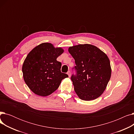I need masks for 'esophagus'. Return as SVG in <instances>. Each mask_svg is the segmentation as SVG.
<instances>
[{"mask_svg": "<svg viewBox=\"0 0 134 134\" xmlns=\"http://www.w3.org/2000/svg\"><path fill=\"white\" fill-rule=\"evenodd\" d=\"M67 74L68 75V76H69V77H70L71 76V72H70L69 71H68V72L67 73Z\"/></svg>", "mask_w": 134, "mask_h": 134, "instance_id": "34e87169", "label": "esophagus"}]
</instances>
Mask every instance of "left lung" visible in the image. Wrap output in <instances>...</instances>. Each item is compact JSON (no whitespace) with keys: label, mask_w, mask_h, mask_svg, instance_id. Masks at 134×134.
Segmentation results:
<instances>
[{"label":"left lung","mask_w":134,"mask_h":134,"mask_svg":"<svg viewBox=\"0 0 134 134\" xmlns=\"http://www.w3.org/2000/svg\"><path fill=\"white\" fill-rule=\"evenodd\" d=\"M75 60V74L71 80L76 94L83 100L96 99L104 92L110 80L111 69L108 56L97 47L88 44L70 47Z\"/></svg>","instance_id":"obj_1"}]
</instances>
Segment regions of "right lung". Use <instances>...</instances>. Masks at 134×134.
Listing matches in <instances>:
<instances>
[{
    "label": "right lung",
    "instance_id": "right-lung-1",
    "mask_svg": "<svg viewBox=\"0 0 134 134\" xmlns=\"http://www.w3.org/2000/svg\"><path fill=\"white\" fill-rule=\"evenodd\" d=\"M61 48L49 43H42L28 54L22 66L25 82L32 92L40 96L50 95L58 88L62 79L68 75L61 72V63L56 59Z\"/></svg>",
    "mask_w": 134,
    "mask_h": 134
}]
</instances>
